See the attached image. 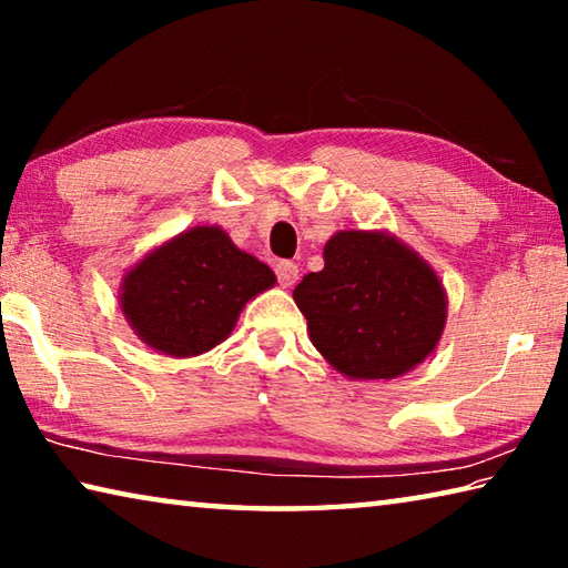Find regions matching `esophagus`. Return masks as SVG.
<instances>
[{"mask_svg":"<svg viewBox=\"0 0 568 568\" xmlns=\"http://www.w3.org/2000/svg\"><path fill=\"white\" fill-rule=\"evenodd\" d=\"M275 275H277V281H281L283 287H291L297 281V265L291 263V261H281L275 265Z\"/></svg>","mask_w":568,"mask_h":568,"instance_id":"1","label":"esophagus"}]
</instances>
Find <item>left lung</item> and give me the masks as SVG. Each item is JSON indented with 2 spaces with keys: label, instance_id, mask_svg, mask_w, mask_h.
I'll return each instance as SVG.
<instances>
[{
  "label": "left lung",
  "instance_id": "obj_1",
  "mask_svg": "<svg viewBox=\"0 0 568 568\" xmlns=\"http://www.w3.org/2000/svg\"><path fill=\"white\" fill-rule=\"evenodd\" d=\"M323 271L293 301L325 361L351 381L406 376L436 351L448 318L444 281L388 230H338Z\"/></svg>",
  "mask_w": 568,
  "mask_h": 568
}]
</instances>
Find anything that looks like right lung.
<instances>
[{
	"label": "right lung",
	"mask_w": 568,
	"mask_h": 568,
	"mask_svg": "<svg viewBox=\"0 0 568 568\" xmlns=\"http://www.w3.org/2000/svg\"><path fill=\"white\" fill-rule=\"evenodd\" d=\"M275 283L271 267L240 250L223 227L195 225L128 267L120 311L152 351L192 358L223 343L243 307Z\"/></svg>",
	"instance_id": "right-lung-1"
}]
</instances>
